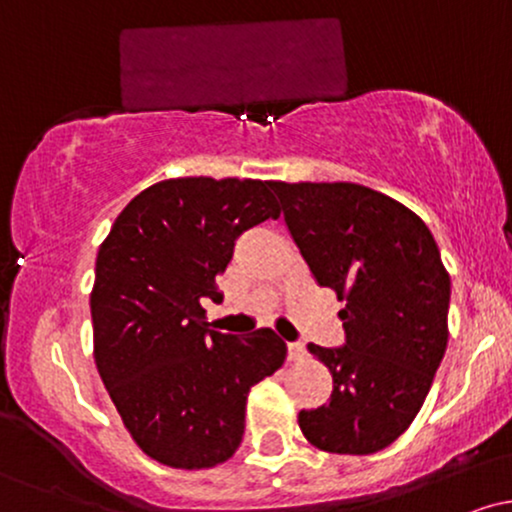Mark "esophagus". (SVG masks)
<instances>
[{
	"label": "esophagus",
	"mask_w": 512,
	"mask_h": 512,
	"mask_svg": "<svg viewBox=\"0 0 512 512\" xmlns=\"http://www.w3.org/2000/svg\"><path fill=\"white\" fill-rule=\"evenodd\" d=\"M305 358V346L303 344H289V361L298 363Z\"/></svg>",
	"instance_id": "34e87169"
}]
</instances>
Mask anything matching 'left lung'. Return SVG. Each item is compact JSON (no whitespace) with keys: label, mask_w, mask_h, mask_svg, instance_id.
Wrapping results in <instances>:
<instances>
[{"label":"left lung","mask_w":512,"mask_h":512,"mask_svg":"<svg viewBox=\"0 0 512 512\" xmlns=\"http://www.w3.org/2000/svg\"><path fill=\"white\" fill-rule=\"evenodd\" d=\"M272 190L313 279L344 303V349L308 344L332 397L298 426L317 450L373 455L424 407L448 346L450 274L426 223L383 192L281 180Z\"/></svg>","instance_id":"obj_1"}]
</instances>
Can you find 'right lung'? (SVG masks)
Instances as JSON below:
<instances>
[{
    "label": "right lung",
    "mask_w": 512,
    "mask_h": 512,
    "mask_svg": "<svg viewBox=\"0 0 512 512\" xmlns=\"http://www.w3.org/2000/svg\"><path fill=\"white\" fill-rule=\"evenodd\" d=\"M272 180L170 178L120 211L96 260L93 358L134 443L173 469L231 460L245 433L250 387L284 366L267 327L209 330L202 301L236 238L279 219Z\"/></svg>",
    "instance_id": "add662e5"
}]
</instances>
